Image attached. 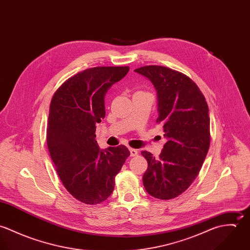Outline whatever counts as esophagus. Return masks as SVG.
Here are the masks:
<instances>
[{
	"mask_svg": "<svg viewBox=\"0 0 250 250\" xmlns=\"http://www.w3.org/2000/svg\"><path fill=\"white\" fill-rule=\"evenodd\" d=\"M138 154H139V151L137 149L130 148V155H131V157H136V156H138Z\"/></svg>",
	"mask_w": 250,
	"mask_h": 250,
	"instance_id": "34e87169",
	"label": "esophagus"
}]
</instances>
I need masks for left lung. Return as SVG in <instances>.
<instances>
[{"instance_id": "left-lung-1", "label": "left lung", "mask_w": 250, "mask_h": 250, "mask_svg": "<svg viewBox=\"0 0 250 250\" xmlns=\"http://www.w3.org/2000/svg\"><path fill=\"white\" fill-rule=\"evenodd\" d=\"M135 72L150 80L157 90L159 116L167 142L159 158L142 155L148 163L143 174L146 191L168 200L182 194L198 175L210 147V117L206 99L196 83L181 72L159 65Z\"/></svg>"}]
</instances>
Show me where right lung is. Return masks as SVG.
<instances>
[{"label": "right lung", "mask_w": 250, "mask_h": 250, "mask_svg": "<svg viewBox=\"0 0 250 250\" xmlns=\"http://www.w3.org/2000/svg\"><path fill=\"white\" fill-rule=\"evenodd\" d=\"M128 66L85 69L66 80L55 92L49 110L47 145L58 175L77 200L105 201L130 151L124 145L99 148L96 124L106 115L105 95L129 72Z\"/></svg>", "instance_id": "right-lung-1"}]
</instances>
